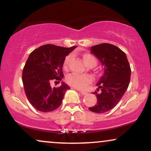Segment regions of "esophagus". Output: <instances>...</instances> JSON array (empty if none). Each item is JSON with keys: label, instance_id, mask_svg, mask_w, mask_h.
<instances>
[{"label": "esophagus", "instance_id": "obj_1", "mask_svg": "<svg viewBox=\"0 0 151 151\" xmlns=\"http://www.w3.org/2000/svg\"><path fill=\"white\" fill-rule=\"evenodd\" d=\"M79 92L81 93V94H82V95H86V94H87V92H86V91H79Z\"/></svg>", "mask_w": 151, "mask_h": 151}]
</instances>
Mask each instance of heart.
<instances>
[{
    "instance_id": "b5f03b06",
    "label": "heart",
    "mask_w": 151,
    "mask_h": 151,
    "mask_svg": "<svg viewBox=\"0 0 151 151\" xmlns=\"http://www.w3.org/2000/svg\"><path fill=\"white\" fill-rule=\"evenodd\" d=\"M72 55H67L65 58V62L63 64V67L65 70H67L68 65L72 60ZM83 60L86 65H89L90 63H94L96 65V60L91 55L85 54L83 55ZM66 82L72 87L78 89H83L86 87L91 81V77L88 75H81L77 74H70L66 77Z\"/></svg>"
}]
</instances>
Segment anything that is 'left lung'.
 Returning <instances> with one entry per match:
<instances>
[{"label": "left lung", "instance_id": "obj_1", "mask_svg": "<svg viewBox=\"0 0 151 151\" xmlns=\"http://www.w3.org/2000/svg\"><path fill=\"white\" fill-rule=\"evenodd\" d=\"M91 52L98 58L104 67L97 91L93 93L97 97V104L89 109L94 113H105L120 101L129 87L131 67L125 52L114 45L102 43L92 46Z\"/></svg>", "mask_w": 151, "mask_h": 151}]
</instances>
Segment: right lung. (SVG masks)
<instances>
[{
    "mask_svg": "<svg viewBox=\"0 0 151 151\" xmlns=\"http://www.w3.org/2000/svg\"><path fill=\"white\" fill-rule=\"evenodd\" d=\"M77 47L48 44L40 46L30 54L22 70V79L27 99L34 108L42 112L55 110L61 105L70 86L62 82L61 86L52 88L53 79L61 81L65 57Z\"/></svg>",
    "mask_w": 151,
    "mask_h": 151,
    "instance_id": "obj_1",
    "label": "right lung"
}]
</instances>
